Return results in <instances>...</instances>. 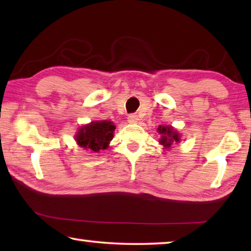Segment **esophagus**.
I'll return each mask as SVG.
<instances>
[{
	"mask_svg": "<svg viewBox=\"0 0 251 251\" xmlns=\"http://www.w3.org/2000/svg\"><path fill=\"white\" fill-rule=\"evenodd\" d=\"M128 122L130 124H136L138 122V116L136 114H130V115H128Z\"/></svg>",
	"mask_w": 251,
	"mask_h": 251,
	"instance_id": "34e87169",
	"label": "esophagus"
}]
</instances>
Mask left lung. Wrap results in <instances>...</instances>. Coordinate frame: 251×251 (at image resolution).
I'll return each instance as SVG.
<instances>
[{"instance_id":"1","label":"left lung","mask_w":251,"mask_h":251,"mask_svg":"<svg viewBox=\"0 0 251 251\" xmlns=\"http://www.w3.org/2000/svg\"><path fill=\"white\" fill-rule=\"evenodd\" d=\"M158 134H160L159 143L165 148H171L174 143H179L180 142V136L178 134V131L173 128L172 126H164L160 125L157 128Z\"/></svg>"}]
</instances>
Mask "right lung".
<instances>
[{"label": "right lung", "instance_id": "add662e5", "mask_svg": "<svg viewBox=\"0 0 251 251\" xmlns=\"http://www.w3.org/2000/svg\"><path fill=\"white\" fill-rule=\"evenodd\" d=\"M115 125L110 121H96L80 127L75 135L78 146L90 151H100L108 147L115 130Z\"/></svg>", "mask_w": 251, "mask_h": 251}]
</instances>
